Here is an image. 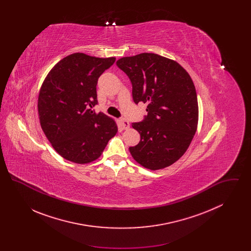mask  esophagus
Wrapping results in <instances>:
<instances>
[{"label":"esophagus","instance_id":"obj_1","mask_svg":"<svg viewBox=\"0 0 251 251\" xmlns=\"http://www.w3.org/2000/svg\"><path fill=\"white\" fill-rule=\"evenodd\" d=\"M120 122H121V125H122L124 130H127V129L130 128V123H129L128 120H125V119H121Z\"/></svg>","mask_w":251,"mask_h":251}]
</instances>
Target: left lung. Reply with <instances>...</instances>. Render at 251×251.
I'll return each mask as SVG.
<instances>
[{
    "label": "left lung",
    "mask_w": 251,
    "mask_h": 251,
    "mask_svg": "<svg viewBox=\"0 0 251 251\" xmlns=\"http://www.w3.org/2000/svg\"><path fill=\"white\" fill-rule=\"evenodd\" d=\"M117 66L131 80L133 101L148 103L143 121L131 124L140 133L139 143L129 148L132 158L151 170L171 166L185 153L198 128L190 75L176 61L155 53L122 57Z\"/></svg>",
    "instance_id": "8db88e82"
}]
</instances>
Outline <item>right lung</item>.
<instances>
[{
	"mask_svg": "<svg viewBox=\"0 0 251 251\" xmlns=\"http://www.w3.org/2000/svg\"><path fill=\"white\" fill-rule=\"evenodd\" d=\"M115 61L72 53L60 60L41 85L39 122L52 148L66 160L81 165L95 161L118 132L115 120L92 109L98 103V79Z\"/></svg>",
	"mask_w": 251,
	"mask_h": 251,
	"instance_id": "1",
	"label": "right lung"
}]
</instances>
